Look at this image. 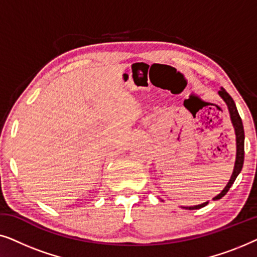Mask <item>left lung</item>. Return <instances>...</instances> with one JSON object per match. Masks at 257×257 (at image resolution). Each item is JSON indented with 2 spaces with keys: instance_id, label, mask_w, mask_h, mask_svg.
I'll return each mask as SVG.
<instances>
[{
  "instance_id": "left-lung-1",
  "label": "left lung",
  "mask_w": 257,
  "mask_h": 257,
  "mask_svg": "<svg viewBox=\"0 0 257 257\" xmlns=\"http://www.w3.org/2000/svg\"><path fill=\"white\" fill-rule=\"evenodd\" d=\"M220 97L224 100V103L227 104L228 110H229V114H230V119L231 122H233L234 130H235V136H236V159H235V165H234V171L233 174H231L230 180L228 182L226 187L223 188V191L217 194L215 198H213V200H219L227 194V192L229 191V188L231 187V185L234 184L235 179L237 178V175L240 174V172L242 170V166H243V160H244V130H243V124H242L241 117L238 114L236 105H235L233 98L229 96V93L227 92L223 87H221V90L219 91ZM206 205H208V201L203 202L201 205L198 206H192V207H184L185 209H200L202 207H205Z\"/></svg>"
}]
</instances>
